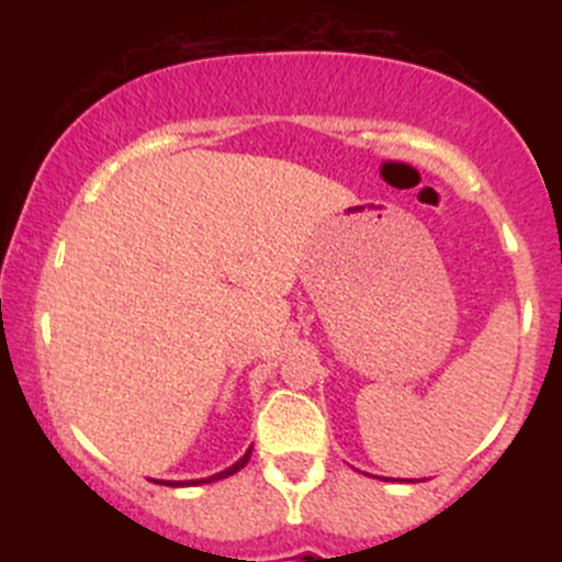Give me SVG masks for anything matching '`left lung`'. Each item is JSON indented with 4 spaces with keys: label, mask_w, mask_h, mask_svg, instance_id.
I'll list each match as a JSON object with an SVG mask.
<instances>
[{
    "label": "left lung",
    "mask_w": 562,
    "mask_h": 562,
    "mask_svg": "<svg viewBox=\"0 0 562 562\" xmlns=\"http://www.w3.org/2000/svg\"><path fill=\"white\" fill-rule=\"evenodd\" d=\"M385 481H389V479H385Z\"/></svg>",
    "instance_id": "8db88e82"
}]
</instances>
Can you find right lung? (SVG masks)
Returning a JSON list of instances; mask_svg holds the SVG:
<instances>
[{"label":"right lung","instance_id":"right-lung-1","mask_svg":"<svg viewBox=\"0 0 562 562\" xmlns=\"http://www.w3.org/2000/svg\"><path fill=\"white\" fill-rule=\"evenodd\" d=\"M248 460H250V449L245 451V454L240 457V460L235 462V465L232 468H227V470H222V473H216V475H211V479H200V481H156V483H166V486H198V483H211V481H222V479H227V475H235L237 470H243L245 465H248Z\"/></svg>","mask_w":562,"mask_h":562}]
</instances>
